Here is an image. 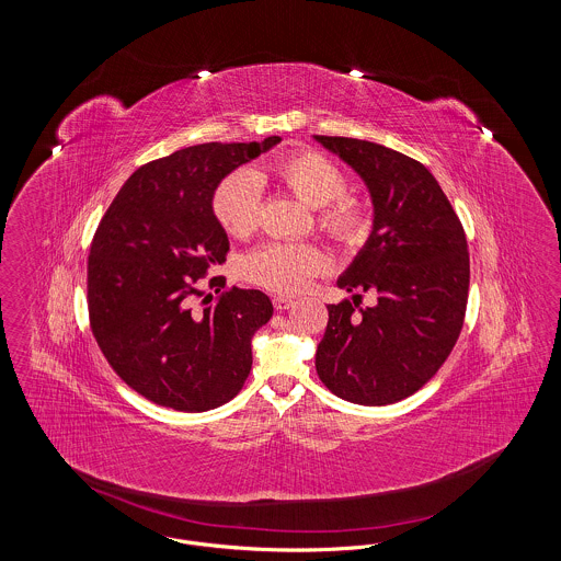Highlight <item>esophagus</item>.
<instances>
[{"label":"esophagus","mask_w":561,"mask_h":561,"mask_svg":"<svg viewBox=\"0 0 561 561\" xmlns=\"http://www.w3.org/2000/svg\"><path fill=\"white\" fill-rule=\"evenodd\" d=\"M293 305L294 300L293 298H288V296H275V298H273V307H275L277 311H286V309H290Z\"/></svg>","instance_id":"obj_1"}]
</instances>
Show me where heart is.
Masks as SVG:
<instances>
[{
	"mask_svg": "<svg viewBox=\"0 0 561 561\" xmlns=\"http://www.w3.org/2000/svg\"><path fill=\"white\" fill-rule=\"evenodd\" d=\"M273 179L298 202L318 213V227L341 243H357L370 231L373 216L366 202L347 195L343 170L320 151L302 149L268 165L267 172L238 170L220 181L213 210L220 227L233 238H248L261 220V183ZM325 268V256L313 243L273 241L256 248L243 263L245 277L273 293H298Z\"/></svg>",
	"mask_w": 561,
	"mask_h": 561,
	"instance_id": "heart-1",
	"label": "heart"
}]
</instances>
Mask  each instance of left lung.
I'll use <instances>...</instances> for the list:
<instances>
[{
    "label": "left lung",
    "mask_w": 561,
    "mask_h": 561,
    "mask_svg": "<svg viewBox=\"0 0 561 561\" xmlns=\"http://www.w3.org/2000/svg\"><path fill=\"white\" fill-rule=\"evenodd\" d=\"M348 163L373 199V231L339 288L353 302L328 305L318 345L321 382L359 405H387L416 393L450 355L460 334L469 252L462 225L446 193L421 161L389 147L313 136ZM377 305L354 311L357 291Z\"/></svg>",
    "instance_id": "left-lung-1"
}]
</instances>
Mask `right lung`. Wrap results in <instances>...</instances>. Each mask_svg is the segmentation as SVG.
Segmentation results:
<instances>
[{
  "instance_id": "1",
  "label": "right lung",
  "mask_w": 561,
  "mask_h": 561,
  "mask_svg": "<svg viewBox=\"0 0 561 561\" xmlns=\"http://www.w3.org/2000/svg\"><path fill=\"white\" fill-rule=\"evenodd\" d=\"M263 142H206L138 168L103 216L88 256V311L111 368L142 398L181 412L233 400L252 368V336L273 316L261 290L231 288L202 309L193 298L229 238L213 195Z\"/></svg>"
}]
</instances>
